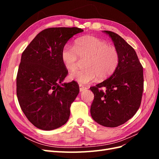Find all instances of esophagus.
<instances>
[{
    "label": "esophagus",
    "instance_id": "1",
    "mask_svg": "<svg viewBox=\"0 0 159 159\" xmlns=\"http://www.w3.org/2000/svg\"><path fill=\"white\" fill-rule=\"evenodd\" d=\"M87 89H88V88L85 87V86H84L83 85H80V91H83Z\"/></svg>",
    "mask_w": 159,
    "mask_h": 159
}]
</instances>
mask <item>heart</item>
<instances>
[{
    "label": "heart",
    "mask_w": 159,
    "mask_h": 159,
    "mask_svg": "<svg viewBox=\"0 0 159 159\" xmlns=\"http://www.w3.org/2000/svg\"><path fill=\"white\" fill-rule=\"evenodd\" d=\"M79 57L86 58L84 64L85 68L74 72L71 78L81 84H89L97 77L101 80L109 78L116 70L120 58L116 47L90 35L78 38L74 46L66 44L61 50L62 62L70 71L78 68Z\"/></svg>",
    "instance_id": "1"
}]
</instances>
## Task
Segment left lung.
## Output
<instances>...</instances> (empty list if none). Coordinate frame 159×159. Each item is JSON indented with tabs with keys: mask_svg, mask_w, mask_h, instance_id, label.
<instances>
[{
	"mask_svg": "<svg viewBox=\"0 0 159 159\" xmlns=\"http://www.w3.org/2000/svg\"><path fill=\"white\" fill-rule=\"evenodd\" d=\"M103 32L111 38L120 58L116 70L108 79L90 88L94 94L90 113L101 125L116 127L133 117L140 107L143 69L136 52L123 38L113 32Z\"/></svg>",
	"mask_w": 159,
	"mask_h": 159,
	"instance_id": "1",
	"label": "left lung"
}]
</instances>
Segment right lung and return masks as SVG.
I'll list each match as a JSON object with an SVG mask.
<instances>
[{
	"label": "right lung",
	"instance_id": "right-lung-1",
	"mask_svg": "<svg viewBox=\"0 0 159 159\" xmlns=\"http://www.w3.org/2000/svg\"><path fill=\"white\" fill-rule=\"evenodd\" d=\"M77 27L49 28L38 33L22 52L16 76V94L26 117L46 131L59 128L70 117L71 103L78 95V83L61 82L68 71L61 52Z\"/></svg>",
	"mask_w": 159,
	"mask_h": 159
}]
</instances>
